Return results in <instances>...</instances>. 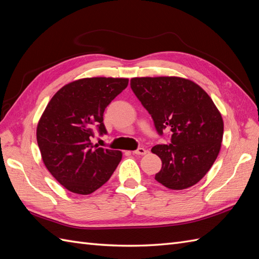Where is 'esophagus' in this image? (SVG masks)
<instances>
[{"instance_id":"34e87169","label":"esophagus","mask_w":259,"mask_h":259,"mask_svg":"<svg viewBox=\"0 0 259 259\" xmlns=\"http://www.w3.org/2000/svg\"><path fill=\"white\" fill-rule=\"evenodd\" d=\"M147 152H148V150H146L144 148H138L137 150H135V151H134V154H136V155H144V154H147Z\"/></svg>"}]
</instances>
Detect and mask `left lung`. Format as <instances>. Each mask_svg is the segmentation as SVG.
Returning <instances> with one entry per match:
<instances>
[{"label": "left lung", "mask_w": 259, "mask_h": 259, "mask_svg": "<svg viewBox=\"0 0 259 259\" xmlns=\"http://www.w3.org/2000/svg\"><path fill=\"white\" fill-rule=\"evenodd\" d=\"M130 86L158 134L172 131L170 144L151 149L162 161L155 180L171 190L193 186L212 167L223 140V118L213 100L197 83L181 77H136Z\"/></svg>", "instance_id": "1"}]
</instances>
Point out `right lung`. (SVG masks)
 <instances>
[{
	"label": "right lung",
	"mask_w": 259,
	"mask_h": 259,
	"mask_svg": "<svg viewBox=\"0 0 259 259\" xmlns=\"http://www.w3.org/2000/svg\"><path fill=\"white\" fill-rule=\"evenodd\" d=\"M128 78L93 77L71 81L53 96L41 115L36 138L47 170L64 188L88 195L115 172L122 153L98 148L95 131L107 134L104 111L128 86Z\"/></svg>",
	"instance_id": "add662e5"
}]
</instances>
